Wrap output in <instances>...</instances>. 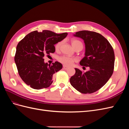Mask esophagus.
Here are the masks:
<instances>
[{
    "mask_svg": "<svg viewBox=\"0 0 129 129\" xmlns=\"http://www.w3.org/2000/svg\"><path fill=\"white\" fill-rule=\"evenodd\" d=\"M63 69H65V70H67V69H68V67H67V66H63Z\"/></svg>",
    "mask_w": 129,
    "mask_h": 129,
    "instance_id": "34e87169",
    "label": "esophagus"
}]
</instances>
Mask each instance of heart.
I'll list each match as a JSON object with an SVG mask.
<instances>
[{"instance_id": "obj_1", "label": "heart", "mask_w": 129, "mask_h": 129, "mask_svg": "<svg viewBox=\"0 0 129 129\" xmlns=\"http://www.w3.org/2000/svg\"><path fill=\"white\" fill-rule=\"evenodd\" d=\"M71 44L73 46V47L75 49L76 47L80 46L82 48H83V44L80 41L76 40V39H72L71 40ZM62 45V42H58L55 45V49L56 51H58L59 50L61 46ZM58 60L60 62L63 64L67 66H71L73 64L74 62L76 61V59L75 58L68 57L66 56H62L58 57Z\"/></svg>"}]
</instances>
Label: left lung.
<instances>
[{
    "label": "left lung",
    "instance_id": "1",
    "mask_svg": "<svg viewBox=\"0 0 129 129\" xmlns=\"http://www.w3.org/2000/svg\"><path fill=\"white\" fill-rule=\"evenodd\" d=\"M73 36L83 39L85 44L84 57L80 64L89 67L83 73L75 68V75L70 83L78 91L91 93L101 89L111 77L114 72L115 54L112 46L102 35L89 30H81Z\"/></svg>",
    "mask_w": 129,
    "mask_h": 129
}]
</instances>
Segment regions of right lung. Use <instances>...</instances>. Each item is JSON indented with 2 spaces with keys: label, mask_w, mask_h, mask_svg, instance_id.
Masks as SVG:
<instances>
[{
  "label": "right lung",
  "mask_w": 129,
  "mask_h": 129,
  "mask_svg": "<svg viewBox=\"0 0 129 129\" xmlns=\"http://www.w3.org/2000/svg\"><path fill=\"white\" fill-rule=\"evenodd\" d=\"M67 35V33L56 34L48 30L42 32L35 30L18 43L14 61L19 75L26 84L38 90L52 84L53 75L62 68V65L57 61L48 64L43 57L55 52L54 45Z\"/></svg>",
  "instance_id": "right-lung-1"
}]
</instances>
